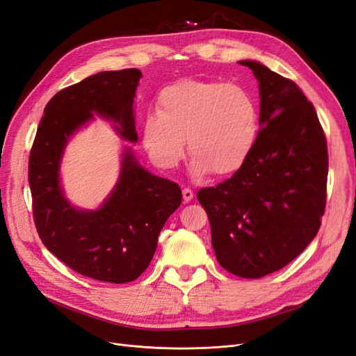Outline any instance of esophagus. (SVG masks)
<instances>
[{
  "label": "esophagus",
  "mask_w": 356,
  "mask_h": 356,
  "mask_svg": "<svg viewBox=\"0 0 356 356\" xmlns=\"http://www.w3.org/2000/svg\"><path fill=\"white\" fill-rule=\"evenodd\" d=\"M181 193H183V201H185L186 204H188V202H191V201L193 200V191H192V189L185 188V189L181 191Z\"/></svg>",
  "instance_id": "obj_1"
}]
</instances>
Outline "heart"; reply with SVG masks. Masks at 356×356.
<instances>
[{
	"label": "heart",
	"instance_id": "obj_1",
	"mask_svg": "<svg viewBox=\"0 0 356 356\" xmlns=\"http://www.w3.org/2000/svg\"><path fill=\"white\" fill-rule=\"evenodd\" d=\"M259 135V110L254 97L238 85L183 81L165 88L158 110L145 115L142 142L152 163L173 168L185 152L192 171L229 175L251 155Z\"/></svg>",
	"mask_w": 356,
	"mask_h": 356
}]
</instances>
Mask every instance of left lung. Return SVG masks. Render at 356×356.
Segmentation results:
<instances>
[{
	"instance_id": "left-lung-1",
	"label": "left lung",
	"mask_w": 356,
	"mask_h": 356,
	"mask_svg": "<svg viewBox=\"0 0 356 356\" xmlns=\"http://www.w3.org/2000/svg\"><path fill=\"white\" fill-rule=\"evenodd\" d=\"M261 130L243 165L198 192L220 266L259 279L295 259L317 236L325 208L327 142L298 85L255 60Z\"/></svg>"
}]
</instances>
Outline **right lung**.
Here are the masks:
<instances>
[{"label": "right lung", "mask_w": 356, "mask_h": 356, "mask_svg": "<svg viewBox=\"0 0 356 356\" xmlns=\"http://www.w3.org/2000/svg\"><path fill=\"white\" fill-rule=\"evenodd\" d=\"M140 77L138 69L101 72L60 90L47 104L29 156L33 220L42 243L76 273L115 284L134 282L148 268L181 191L124 148L114 189L99 208L82 209L65 198L60 165L70 138L95 114L114 122L124 140L138 142L134 102Z\"/></svg>", "instance_id": "right-lung-1"}]
</instances>
